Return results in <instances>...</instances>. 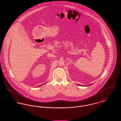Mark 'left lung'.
Segmentation results:
<instances>
[{"label":"left lung","instance_id":"1","mask_svg":"<svg viewBox=\"0 0 121 121\" xmlns=\"http://www.w3.org/2000/svg\"><path fill=\"white\" fill-rule=\"evenodd\" d=\"M91 85H92V84H91ZM79 85V86H83V85Z\"/></svg>","mask_w":121,"mask_h":121}]
</instances>
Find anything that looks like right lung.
<instances>
[{
    "label": "right lung",
    "mask_w": 121,
    "mask_h": 121,
    "mask_svg": "<svg viewBox=\"0 0 121 121\" xmlns=\"http://www.w3.org/2000/svg\"><path fill=\"white\" fill-rule=\"evenodd\" d=\"M42 85H43V84H42ZM42 85H39V86H37V87H38V86H41Z\"/></svg>",
    "instance_id": "obj_1"
}]
</instances>
